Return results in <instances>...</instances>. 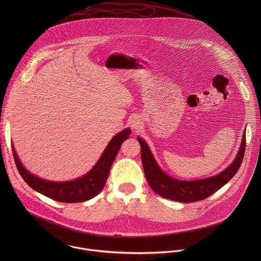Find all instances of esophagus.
<instances>
[{"instance_id": "1", "label": "esophagus", "mask_w": 261, "mask_h": 261, "mask_svg": "<svg viewBox=\"0 0 261 261\" xmlns=\"http://www.w3.org/2000/svg\"><path fill=\"white\" fill-rule=\"evenodd\" d=\"M129 124H130V127H132L133 129L139 130V129H141V127L143 126V121H142V119H141L139 116L135 115V116H132V117L129 118Z\"/></svg>"}]
</instances>
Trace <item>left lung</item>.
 <instances>
[{
  "mask_svg": "<svg viewBox=\"0 0 261 261\" xmlns=\"http://www.w3.org/2000/svg\"><path fill=\"white\" fill-rule=\"evenodd\" d=\"M246 132L244 130L239 150L233 162L216 176L206 179L183 181L166 174L158 165L151 150L144 139L138 137L141 145L142 163L145 176L151 190L158 195L173 201L191 203L204 200L228 183L239 170L246 147Z\"/></svg>",
  "mask_w": 261,
  "mask_h": 261,
  "instance_id": "1",
  "label": "left lung"
}]
</instances>
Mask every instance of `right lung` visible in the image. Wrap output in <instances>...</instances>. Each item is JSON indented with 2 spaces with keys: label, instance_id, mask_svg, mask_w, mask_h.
I'll return each instance as SVG.
<instances>
[{
  "label": "right lung",
  "instance_id": "right-lung-1",
  "mask_svg": "<svg viewBox=\"0 0 261 261\" xmlns=\"http://www.w3.org/2000/svg\"><path fill=\"white\" fill-rule=\"evenodd\" d=\"M130 133V128H124L116 134L89 172L80 178L65 182L49 181L31 174L21 163L13 144L12 149L21 177L32 189L58 202L78 203L90 200L102 191L109 178L112 163L115 160L121 144L128 139Z\"/></svg>",
  "mask_w": 261,
  "mask_h": 261
}]
</instances>
